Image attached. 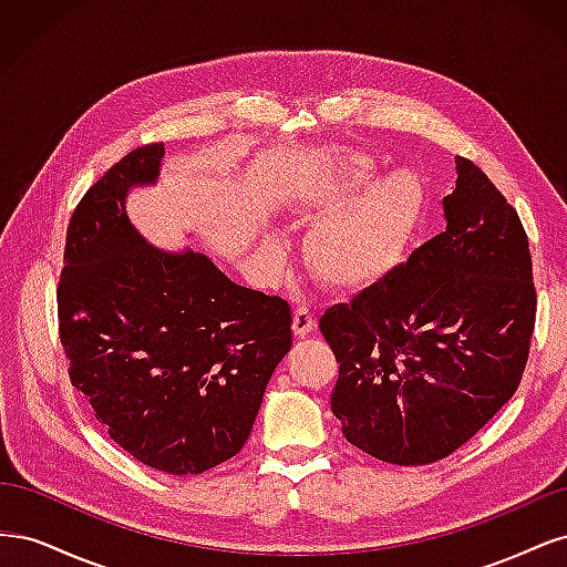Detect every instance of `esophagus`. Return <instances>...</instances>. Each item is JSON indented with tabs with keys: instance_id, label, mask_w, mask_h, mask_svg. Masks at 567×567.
<instances>
[{
	"instance_id": "esophagus-1",
	"label": "esophagus",
	"mask_w": 567,
	"mask_h": 567,
	"mask_svg": "<svg viewBox=\"0 0 567 567\" xmlns=\"http://www.w3.org/2000/svg\"><path fill=\"white\" fill-rule=\"evenodd\" d=\"M290 329H293L296 338H307L315 333L317 319L310 310H307V307H298V310L293 312V323H290Z\"/></svg>"
}]
</instances>
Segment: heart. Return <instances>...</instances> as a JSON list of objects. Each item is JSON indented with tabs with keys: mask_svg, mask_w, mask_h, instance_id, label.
Returning a JSON list of instances; mask_svg holds the SVG:
<instances>
[{
	"mask_svg": "<svg viewBox=\"0 0 567 567\" xmlns=\"http://www.w3.org/2000/svg\"><path fill=\"white\" fill-rule=\"evenodd\" d=\"M315 169L317 179L293 198L300 208L323 215L307 238V260L317 279L340 293L383 281L400 265L419 225L421 182L398 169L371 183L373 161L350 151L321 153Z\"/></svg>",
	"mask_w": 567,
	"mask_h": 567,
	"instance_id": "heart-1",
	"label": "heart"
}]
</instances>
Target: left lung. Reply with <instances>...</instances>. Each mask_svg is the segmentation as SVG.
<instances>
[{
	"label": "left lung",
	"mask_w": 567,
	"mask_h": 567,
	"mask_svg": "<svg viewBox=\"0 0 567 567\" xmlns=\"http://www.w3.org/2000/svg\"><path fill=\"white\" fill-rule=\"evenodd\" d=\"M444 227L319 329L340 362L331 411L357 450L425 466L468 442L516 392L537 296L518 213L456 158Z\"/></svg>",
	"instance_id": "left-lung-1"
}]
</instances>
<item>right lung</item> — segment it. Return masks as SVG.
Returning a JSON list of instances; mask_svg holds the SVG:
<instances>
[{"mask_svg": "<svg viewBox=\"0 0 567 567\" xmlns=\"http://www.w3.org/2000/svg\"><path fill=\"white\" fill-rule=\"evenodd\" d=\"M163 158V144L127 153L80 200L59 329L71 381L113 442L156 471L198 475L241 452L293 336L288 302L132 225L127 196L158 184Z\"/></svg>", "mask_w": 567, "mask_h": 567, "instance_id": "right-lung-1", "label": "right lung"}]
</instances>
